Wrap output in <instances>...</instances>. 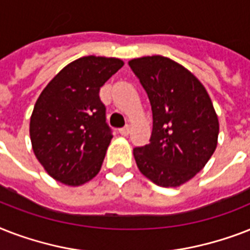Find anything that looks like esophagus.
Wrapping results in <instances>:
<instances>
[{
	"mask_svg": "<svg viewBox=\"0 0 250 250\" xmlns=\"http://www.w3.org/2000/svg\"><path fill=\"white\" fill-rule=\"evenodd\" d=\"M119 133L121 135H123V136H127L129 133V125H125V127H123V128L119 129Z\"/></svg>",
	"mask_w": 250,
	"mask_h": 250,
	"instance_id": "1",
	"label": "esophagus"
}]
</instances>
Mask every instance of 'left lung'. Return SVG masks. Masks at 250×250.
<instances>
[{"instance_id":"obj_1","label":"left lung","mask_w":250,"mask_h":250,"mask_svg":"<svg viewBox=\"0 0 250 250\" xmlns=\"http://www.w3.org/2000/svg\"><path fill=\"white\" fill-rule=\"evenodd\" d=\"M128 64L153 114L150 143L133 149L137 167L157 186H182L217 148L219 123L211 100L197 78L170 58L141 57Z\"/></svg>"}]
</instances>
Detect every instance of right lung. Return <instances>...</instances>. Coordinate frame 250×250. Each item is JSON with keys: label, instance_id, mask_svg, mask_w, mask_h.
<instances>
[{"label": "right lung", "instance_id": "right-lung-1", "mask_svg": "<svg viewBox=\"0 0 250 250\" xmlns=\"http://www.w3.org/2000/svg\"><path fill=\"white\" fill-rule=\"evenodd\" d=\"M122 66L118 58H79L62 68L37 98L29 123L32 149L58 182L82 186L98 174L113 139L100 89Z\"/></svg>", "mask_w": 250, "mask_h": 250}]
</instances>
